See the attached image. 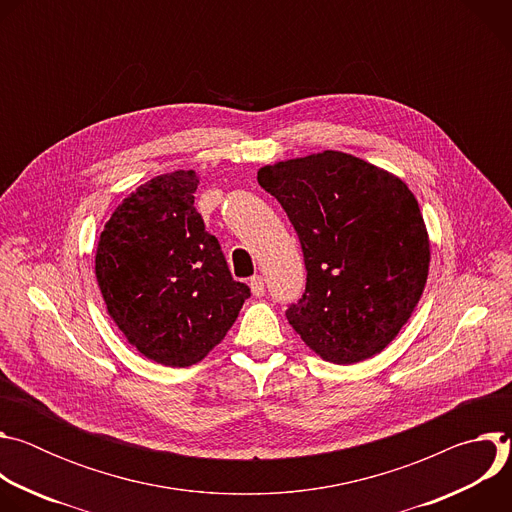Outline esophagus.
Instances as JSON below:
<instances>
[{
    "mask_svg": "<svg viewBox=\"0 0 512 512\" xmlns=\"http://www.w3.org/2000/svg\"><path fill=\"white\" fill-rule=\"evenodd\" d=\"M249 287H251V294L255 298H261L265 294V283H263V277L261 275H253L249 279Z\"/></svg>",
    "mask_w": 512,
    "mask_h": 512,
    "instance_id": "34e87169",
    "label": "esophagus"
}]
</instances>
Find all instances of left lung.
<instances>
[{
  "label": "left lung",
  "instance_id": "8db88e82",
  "mask_svg": "<svg viewBox=\"0 0 512 512\" xmlns=\"http://www.w3.org/2000/svg\"><path fill=\"white\" fill-rule=\"evenodd\" d=\"M257 180L287 212L304 251L308 283L285 314L291 328L334 364L383 352L429 275V235L409 186L334 150L263 166Z\"/></svg>",
  "mask_w": 512,
  "mask_h": 512
}]
</instances>
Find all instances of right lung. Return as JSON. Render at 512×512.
Segmentation results:
<instances>
[{"instance_id":"right-lung-1","label":"right lung","mask_w":512,"mask_h":512,"mask_svg":"<svg viewBox=\"0 0 512 512\" xmlns=\"http://www.w3.org/2000/svg\"><path fill=\"white\" fill-rule=\"evenodd\" d=\"M198 184L194 170L141 184L113 210L95 251L107 314L131 346L166 367L200 362L249 298L204 231L194 208Z\"/></svg>"}]
</instances>
